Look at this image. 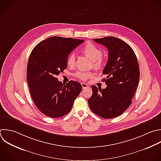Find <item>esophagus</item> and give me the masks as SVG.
<instances>
[{
	"label": "esophagus",
	"mask_w": 161,
	"mask_h": 161,
	"mask_svg": "<svg viewBox=\"0 0 161 161\" xmlns=\"http://www.w3.org/2000/svg\"><path fill=\"white\" fill-rule=\"evenodd\" d=\"M81 86L82 87V89H86V88L89 87V85L86 83H81Z\"/></svg>",
	"instance_id": "esophagus-1"
}]
</instances>
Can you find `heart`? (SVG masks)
<instances>
[{
    "label": "heart",
    "mask_w": 161,
    "mask_h": 161,
    "mask_svg": "<svg viewBox=\"0 0 161 161\" xmlns=\"http://www.w3.org/2000/svg\"><path fill=\"white\" fill-rule=\"evenodd\" d=\"M81 52L92 61V67L96 69H100L103 66V58L102 57V51L96 45L88 43L81 50ZM67 64L70 68H74L75 65V56L74 53H70L67 59ZM75 77L82 80H86L92 78L93 74L91 72H78L75 74Z\"/></svg>",
    "instance_id": "obj_1"
}]
</instances>
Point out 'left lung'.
<instances>
[{"label":"left lung","mask_w":161,"mask_h":161,"mask_svg":"<svg viewBox=\"0 0 161 161\" xmlns=\"http://www.w3.org/2000/svg\"><path fill=\"white\" fill-rule=\"evenodd\" d=\"M108 50V60L103 73L107 87L92 86L88 99L91 110L99 116L109 119L123 113L131 103L140 79L136 57L129 45L113 36L93 40Z\"/></svg>","instance_id":"8db88e82"}]
</instances>
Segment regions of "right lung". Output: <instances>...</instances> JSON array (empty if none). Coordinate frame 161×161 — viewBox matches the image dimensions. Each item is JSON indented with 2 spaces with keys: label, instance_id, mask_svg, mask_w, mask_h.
Returning a JSON list of instances; mask_svg holds the SVG:
<instances>
[{
  "label": "right lung",
  "instance_id": "add662e5",
  "mask_svg": "<svg viewBox=\"0 0 161 161\" xmlns=\"http://www.w3.org/2000/svg\"><path fill=\"white\" fill-rule=\"evenodd\" d=\"M84 40L52 36L39 43L28 62L27 81L37 108L50 118H60L70 111L82 90L81 84L70 80L66 85L56 77L67 68L70 53Z\"/></svg>",
  "mask_w": 161,
  "mask_h": 161
}]
</instances>
